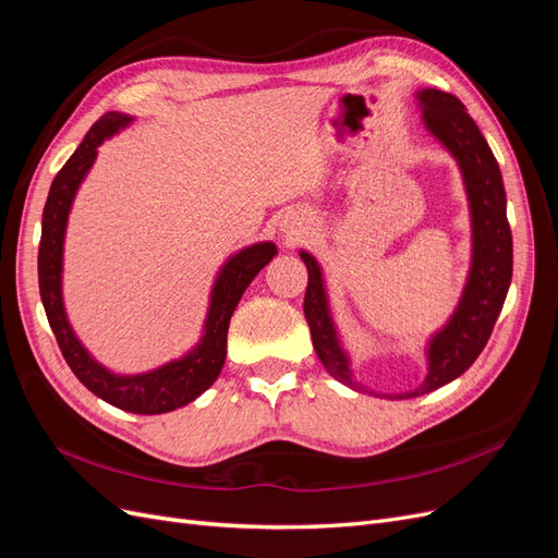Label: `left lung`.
<instances>
[{
	"label": "left lung",
	"instance_id": "obj_1",
	"mask_svg": "<svg viewBox=\"0 0 558 558\" xmlns=\"http://www.w3.org/2000/svg\"><path fill=\"white\" fill-rule=\"evenodd\" d=\"M424 123L461 165L472 214V267L459 310L449 324L433 337L428 347V377L410 393L396 398H416L435 391L461 377L486 347L496 326L512 281V230L505 214V189L498 162L482 137L480 128L468 116L459 97L442 90H421ZM310 281L305 293V318L312 330L316 356L328 373L356 391H367L351 379L349 361L337 340L318 263L302 251ZM379 396V393H377ZM391 398V396H388Z\"/></svg>",
	"mask_w": 558,
	"mask_h": 558
}]
</instances>
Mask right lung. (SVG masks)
I'll list each match as a JSON object with an SVG mask.
<instances>
[{"label":"right lung","mask_w":558,"mask_h":558,"mask_svg":"<svg viewBox=\"0 0 558 558\" xmlns=\"http://www.w3.org/2000/svg\"><path fill=\"white\" fill-rule=\"evenodd\" d=\"M128 123L130 118L123 113H105L88 130L81 146L74 150V156L66 160L62 170L56 174L53 185H50L48 191L41 221L39 293L48 324L56 332L62 356L88 391H93L97 398L107 400L118 410H125L132 414H162L189 404L216 381L226 363L230 316L234 307H238V302L242 300L253 277L277 256V246L269 242L253 244L248 248H242L238 256H232L226 263L211 293L205 337H202L199 344L191 353H185L183 359L167 363L154 369V373L132 377L113 375L107 367L95 363L88 356V351L76 340V335L70 328V320L64 316L60 289L62 242L72 199L76 195L78 183L90 170V165L97 156V146L107 137H111L118 128H123Z\"/></svg>","instance_id":"1"}]
</instances>
